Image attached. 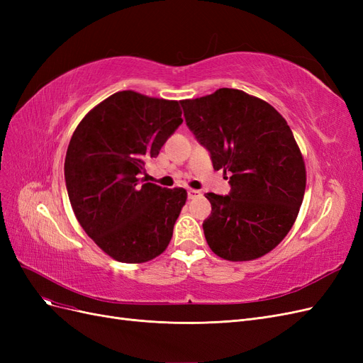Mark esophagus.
Here are the masks:
<instances>
[{
  "instance_id": "34e87169",
  "label": "esophagus",
  "mask_w": 363,
  "mask_h": 363,
  "mask_svg": "<svg viewBox=\"0 0 363 363\" xmlns=\"http://www.w3.org/2000/svg\"><path fill=\"white\" fill-rule=\"evenodd\" d=\"M188 196H189V200H195V199H199V196H201V192L196 189H189Z\"/></svg>"
}]
</instances>
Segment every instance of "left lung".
<instances>
[{
    "label": "left lung",
    "mask_w": 363,
    "mask_h": 363,
    "mask_svg": "<svg viewBox=\"0 0 363 363\" xmlns=\"http://www.w3.org/2000/svg\"><path fill=\"white\" fill-rule=\"evenodd\" d=\"M180 103L213 169L232 174L228 195L206 194L208 247L232 262L262 257L289 233L303 203L306 168L292 130L271 104L238 89Z\"/></svg>",
    "instance_id": "left-lung-1"
}]
</instances>
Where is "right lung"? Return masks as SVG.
I'll list each match as a JSON object with an SVG mask.
<instances>
[{
	"label": "right lung",
	"instance_id": "obj_1",
	"mask_svg": "<svg viewBox=\"0 0 363 363\" xmlns=\"http://www.w3.org/2000/svg\"><path fill=\"white\" fill-rule=\"evenodd\" d=\"M182 123L179 101L121 91L94 107L69 140L65 182L72 211L118 262H148L169 244L188 192L145 183L142 174Z\"/></svg>",
	"mask_w": 363,
	"mask_h": 363
}]
</instances>
